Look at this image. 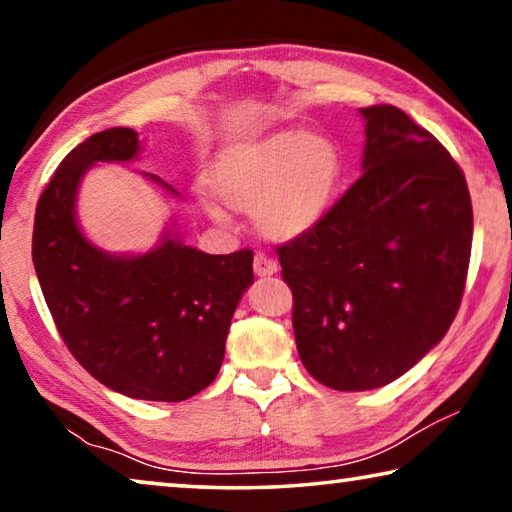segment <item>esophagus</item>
Returning a JSON list of instances; mask_svg holds the SVG:
<instances>
[{
	"instance_id": "1",
	"label": "esophagus",
	"mask_w": 512,
	"mask_h": 512,
	"mask_svg": "<svg viewBox=\"0 0 512 512\" xmlns=\"http://www.w3.org/2000/svg\"><path fill=\"white\" fill-rule=\"evenodd\" d=\"M253 268H255V275L266 277V275H273L277 271V262H275L273 257H268L264 253H257L255 255V262H253Z\"/></svg>"
}]
</instances>
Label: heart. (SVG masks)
Segmentation results:
<instances>
[{
  "label": "heart",
  "mask_w": 512,
  "mask_h": 512,
  "mask_svg": "<svg viewBox=\"0 0 512 512\" xmlns=\"http://www.w3.org/2000/svg\"><path fill=\"white\" fill-rule=\"evenodd\" d=\"M339 178V151L327 137L280 131L225 149L214 160L207 183L225 207L255 212L264 237L291 241L323 219ZM207 210L214 219H225L216 203H207Z\"/></svg>",
  "instance_id": "1"
}]
</instances>
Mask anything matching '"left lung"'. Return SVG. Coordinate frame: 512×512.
Segmentation results:
<instances>
[{
	"label": "left lung",
	"instance_id": "left-lung-1",
	"mask_svg": "<svg viewBox=\"0 0 512 512\" xmlns=\"http://www.w3.org/2000/svg\"><path fill=\"white\" fill-rule=\"evenodd\" d=\"M361 115L363 176L275 248L302 366L334 391L391 384L440 343L472 253L470 189L445 146L395 106Z\"/></svg>",
	"mask_w": 512,
	"mask_h": 512
}]
</instances>
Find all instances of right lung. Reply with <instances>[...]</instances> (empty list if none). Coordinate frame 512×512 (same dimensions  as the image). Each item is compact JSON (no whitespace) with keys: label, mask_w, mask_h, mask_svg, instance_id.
Masks as SVG:
<instances>
[{"label":"right lung","mask_w":512,"mask_h":512,"mask_svg":"<svg viewBox=\"0 0 512 512\" xmlns=\"http://www.w3.org/2000/svg\"><path fill=\"white\" fill-rule=\"evenodd\" d=\"M137 149L133 128H108L65 155L38 198L33 266L67 350L94 379L135 400L183 402L219 375L253 250L207 255L173 237L137 257L94 248L74 216L79 180Z\"/></svg>","instance_id":"add662e5"}]
</instances>
